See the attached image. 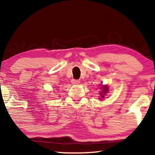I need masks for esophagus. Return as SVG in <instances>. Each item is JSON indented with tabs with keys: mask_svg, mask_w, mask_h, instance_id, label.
I'll use <instances>...</instances> for the list:
<instances>
[{
	"mask_svg": "<svg viewBox=\"0 0 155 155\" xmlns=\"http://www.w3.org/2000/svg\"><path fill=\"white\" fill-rule=\"evenodd\" d=\"M71 83H72L74 85H76V84H79L80 83V81H79V80L72 79V80H71Z\"/></svg>",
	"mask_w": 155,
	"mask_h": 155,
	"instance_id": "esophagus-1",
	"label": "esophagus"
}]
</instances>
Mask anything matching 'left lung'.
Returning <instances> with one entry per match:
<instances>
[{
  "mask_svg": "<svg viewBox=\"0 0 155 155\" xmlns=\"http://www.w3.org/2000/svg\"><path fill=\"white\" fill-rule=\"evenodd\" d=\"M101 88H102L103 91L100 94H101V97H102V98H104V94H106V92H107V91H108V87H107L104 86V87H101Z\"/></svg>",
  "mask_w": 155,
  "mask_h": 155,
  "instance_id": "1",
  "label": "left lung"
}]
</instances>
